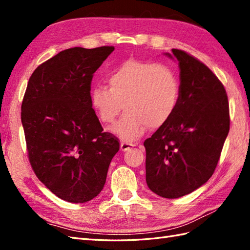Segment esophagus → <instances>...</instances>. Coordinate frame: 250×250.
<instances>
[{
  "label": "esophagus",
  "instance_id": "obj_1",
  "mask_svg": "<svg viewBox=\"0 0 250 250\" xmlns=\"http://www.w3.org/2000/svg\"><path fill=\"white\" fill-rule=\"evenodd\" d=\"M135 145L134 144H130V143H121L120 144V149L122 150V151H126V150H129V149H131L132 147H134Z\"/></svg>",
  "mask_w": 250,
  "mask_h": 250
}]
</instances>
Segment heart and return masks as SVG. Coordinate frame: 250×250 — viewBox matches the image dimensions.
I'll return each mask as SVG.
<instances>
[{
	"instance_id": "heart-1",
	"label": "heart",
	"mask_w": 250,
	"mask_h": 250,
	"mask_svg": "<svg viewBox=\"0 0 250 250\" xmlns=\"http://www.w3.org/2000/svg\"><path fill=\"white\" fill-rule=\"evenodd\" d=\"M108 86L97 84L90 102L101 122L114 124L124 104L125 114L110 129L125 142H135L160 129L176 113L182 84L173 68L157 62L128 60L108 75Z\"/></svg>"
}]
</instances>
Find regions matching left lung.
I'll use <instances>...</instances> for the list:
<instances>
[{
  "mask_svg": "<svg viewBox=\"0 0 250 250\" xmlns=\"http://www.w3.org/2000/svg\"><path fill=\"white\" fill-rule=\"evenodd\" d=\"M172 52L182 97L172 119L144 142L147 186L167 199L189 194L210 178L230 130L228 95L218 77L186 51Z\"/></svg>",
  "mask_w": 250,
  "mask_h": 250,
  "instance_id": "left-lung-1",
  "label": "left lung"
}]
</instances>
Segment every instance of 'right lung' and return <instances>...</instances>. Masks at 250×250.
I'll return each mask as SVG.
<instances>
[{
    "mask_svg": "<svg viewBox=\"0 0 250 250\" xmlns=\"http://www.w3.org/2000/svg\"><path fill=\"white\" fill-rule=\"evenodd\" d=\"M114 46L65 49L32 74L21 104L28 157L58 198L84 203L102 191L119 141L103 132L90 102L94 72Z\"/></svg>",
    "mask_w": 250,
    "mask_h": 250,
    "instance_id": "right-lung-1",
    "label": "right lung"
}]
</instances>
